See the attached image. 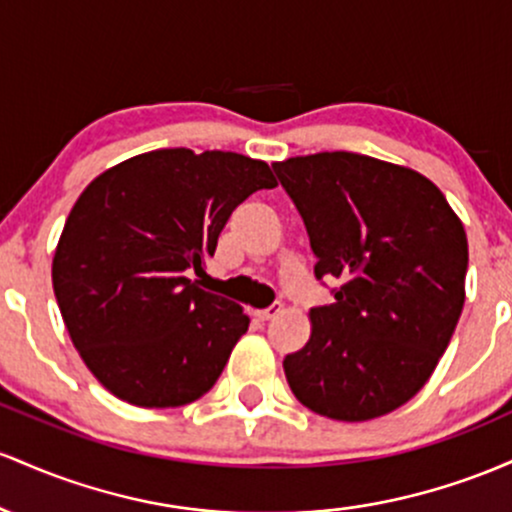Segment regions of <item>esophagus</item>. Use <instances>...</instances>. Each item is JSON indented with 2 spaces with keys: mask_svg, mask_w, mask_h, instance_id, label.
<instances>
[{
  "mask_svg": "<svg viewBox=\"0 0 512 512\" xmlns=\"http://www.w3.org/2000/svg\"><path fill=\"white\" fill-rule=\"evenodd\" d=\"M280 312H283V304H280V302H273V304H271V307L261 309V312H258V314H256V317H258V319H261V321H271V319H275V317H278V314H280Z\"/></svg>",
  "mask_w": 512,
  "mask_h": 512,
  "instance_id": "34e87169",
  "label": "esophagus"
}]
</instances>
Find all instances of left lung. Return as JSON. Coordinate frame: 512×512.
<instances>
[{
  "instance_id": "left-lung-1",
  "label": "left lung",
  "mask_w": 512,
  "mask_h": 512,
  "mask_svg": "<svg viewBox=\"0 0 512 512\" xmlns=\"http://www.w3.org/2000/svg\"><path fill=\"white\" fill-rule=\"evenodd\" d=\"M307 229L333 302L312 307L307 346L285 355L300 404L370 421L421 392L464 307L467 234L435 183L353 152L273 166Z\"/></svg>"
}]
</instances>
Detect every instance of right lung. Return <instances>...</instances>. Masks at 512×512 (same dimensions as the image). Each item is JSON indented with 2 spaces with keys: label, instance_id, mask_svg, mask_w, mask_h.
Returning <instances> with one entry per match:
<instances>
[{
  "label": "right lung",
  "instance_id": "1",
  "mask_svg": "<svg viewBox=\"0 0 512 512\" xmlns=\"http://www.w3.org/2000/svg\"><path fill=\"white\" fill-rule=\"evenodd\" d=\"M275 188L266 162L157 149L103 171L62 229L53 287L74 348L111 394L145 409L200 399L249 317L191 280L229 215Z\"/></svg>",
  "mask_w": 512,
  "mask_h": 512
}]
</instances>
